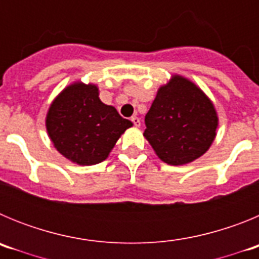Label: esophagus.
Segmentation results:
<instances>
[{"mask_svg":"<svg viewBox=\"0 0 259 259\" xmlns=\"http://www.w3.org/2000/svg\"><path fill=\"white\" fill-rule=\"evenodd\" d=\"M131 120L132 123H134L135 127H140V118H139V116H132Z\"/></svg>","mask_w":259,"mask_h":259,"instance_id":"obj_1","label":"esophagus"}]
</instances>
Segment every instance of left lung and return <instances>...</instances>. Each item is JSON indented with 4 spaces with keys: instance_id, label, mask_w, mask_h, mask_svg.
<instances>
[{
    "instance_id": "left-lung-1",
    "label": "left lung",
    "mask_w": 259,
    "mask_h": 259,
    "mask_svg": "<svg viewBox=\"0 0 259 259\" xmlns=\"http://www.w3.org/2000/svg\"><path fill=\"white\" fill-rule=\"evenodd\" d=\"M145 125L144 136L158 157L179 166L206 153L214 141L218 118L202 91L176 75L159 88L145 115Z\"/></svg>"
}]
</instances>
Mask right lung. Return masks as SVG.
Returning <instances> with one entry per match:
<instances>
[{
    "label": "right lung",
    "mask_w": 259,
    "mask_h": 259,
    "mask_svg": "<svg viewBox=\"0 0 259 259\" xmlns=\"http://www.w3.org/2000/svg\"><path fill=\"white\" fill-rule=\"evenodd\" d=\"M132 125L115 107L105 105L96 85L75 83L54 100L47 130L62 155L89 166L105 161L120 135Z\"/></svg>",
    "instance_id": "1"
}]
</instances>
